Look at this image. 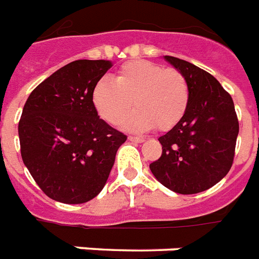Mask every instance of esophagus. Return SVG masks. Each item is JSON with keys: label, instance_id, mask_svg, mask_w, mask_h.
<instances>
[{"label": "esophagus", "instance_id": "obj_1", "mask_svg": "<svg viewBox=\"0 0 259 259\" xmlns=\"http://www.w3.org/2000/svg\"><path fill=\"white\" fill-rule=\"evenodd\" d=\"M129 141H132V143H136V144H140V143H143L144 138L136 137V136H129Z\"/></svg>", "mask_w": 259, "mask_h": 259}]
</instances>
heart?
I'll return each instance as SVG.
<instances>
[{
    "label": "heart",
    "mask_w": 259,
    "mask_h": 259,
    "mask_svg": "<svg viewBox=\"0 0 259 259\" xmlns=\"http://www.w3.org/2000/svg\"><path fill=\"white\" fill-rule=\"evenodd\" d=\"M91 98L99 116L110 125H119L133 104L136 110L127 116L125 127L168 130L186 114L190 88L178 69L134 59L118 69L114 80L102 77L95 82Z\"/></svg>",
    "instance_id": "1"
}]
</instances>
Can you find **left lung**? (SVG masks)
I'll list each match as a JSON object with an SVG mask.
<instances>
[{
    "mask_svg": "<svg viewBox=\"0 0 259 259\" xmlns=\"http://www.w3.org/2000/svg\"><path fill=\"white\" fill-rule=\"evenodd\" d=\"M165 59L186 77L190 103L181 122L159 137L163 152L149 168L169 190L195 194L231 169L239 121L231 95L210 73L175 57Z\"/></svg>",
    "mask_w": 259,
    "mask_h": 259,
    "instance_id": "obj_1",
    "label": "left lung"
}]
</instances>
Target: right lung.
<instances>
[{"label":"right lung","instance_id":"add662e5","mask_svg":"<svg viewBox=\"0 0 259 259\" xmlns=\"http://www.w3.org/2000/svg\"><path fill=\"white\" fill-rule=\"evenodd\" d=\"M112 66L78 59L58 69L27 99L19 121L21 157L51 200L84 204L102 191L126 136L100 119L92 88Z\"/></svg>","mask_w":259,"mask_h":259}]
</instances>
